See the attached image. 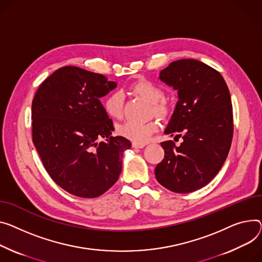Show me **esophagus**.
<instances>
[{
  "label": "esophagus",
  "mask_w": 262,
  "mask_h": 262,
  "mask_svg": "<svg viewBox=\"0 0 262 262\" xmlns=\"http://www.w3.org/2000/svg\"><path fill=\"white\" fill-rule=\"evenodd\" d=\"M132 145L135 148H143L146 145V143H136V142H133Z\"/></svg>",
  "instance_id": "esophagus-1"
}]
</instances>
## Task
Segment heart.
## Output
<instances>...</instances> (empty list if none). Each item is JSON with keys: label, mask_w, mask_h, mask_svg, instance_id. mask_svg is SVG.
Instances as JSON below:
<instances>
[{"label": "heart", "mask_w": 262, "mask_h": 262, "mask_svg": "<svg viewBox=\"0 0 262 262\" xmlns=\"http://www.w3.org/2000/svg\"><path fill=\"white\" fill-rule=\"evenodd\" d=\"M129 90L137 96L145 99L151 103L150 114H155L159 118L165 119L171 112L170 102L164 98V92L159 85H157L148 80L142 79L133 83ZM124 98L120 92L110 94L104 100L103 106L106 114L114 118L120 119L123 115ZM159 128V122L156 119L147 122H135L125 121L117 126V133L128 140L136 143H145L149 137Z\"/></svg>", "instance_id": "1"}]
</instances>
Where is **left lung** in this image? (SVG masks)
<instances>
[{"label": "left lung", "mask_w": 262, "mask_h": 262, "mask_svg": "<svg viewBox=\"0 0 262 262\" xmlns=\"http://www.w3.org/2000/svg\"><path fill=\"white\" fill-rule=\"evenodd\" d=\"M160 79L179 96L165 134L182 141L161 143L165 155L155 175L167 189L186 194L211 182L229 155L234 133L231 95L218 71L194 59L171 62Z\"/></svg>", "instance_id": "1"}]
</instances>
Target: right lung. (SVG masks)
Wrapping results in <instances>:
<instances>
[{"instance_id": "right-lung-1", "label": "right lung", "mask_w": 262, "mask_h": 262, "mask_svg": "<svg viewBox=\"0 0 262 262\" xmlns=\"http://www.w3.org/2000/svg\"><path fill=\"white\" fill-rule=\"evenodd\" d=\"M116 86L103 75L64 66L33 97L32 142L50 178L74 196L105 193L119 178L123 151L132 146L126 138L111 136L113 121L100 102Z\"/></svg>"}]
</instances>
